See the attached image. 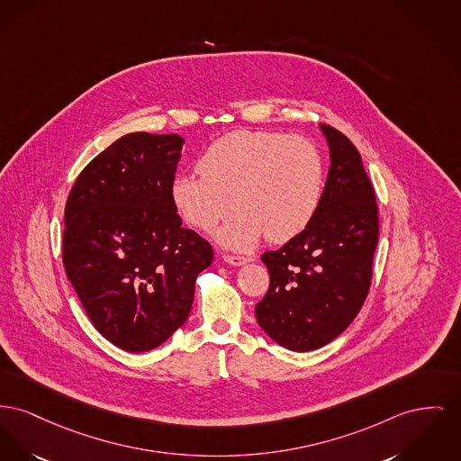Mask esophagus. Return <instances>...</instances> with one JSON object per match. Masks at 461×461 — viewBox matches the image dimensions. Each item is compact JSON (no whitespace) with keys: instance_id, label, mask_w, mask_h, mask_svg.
<instances>
[{"instance_id":"obj_1","label":"esophagus","mask_w":461,"mask_h":461,"mask_svg":"<svg viewBox=\"0 0 461 461\" xmlns=\"http://www.w3.org/2000/svg\"><path fill=\"white\" fill-rule=\"evenodd\" d=\"M224 261L228 263V265H233V267H242L245 265L247 261H250L249 258H245V256H233V254H224Z\"/></svg>"}]
</instances>
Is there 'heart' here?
<instances>
[{"label":"heart","mask_w":461,"mask_h":461,"mask_svg":"<svg viewBox=\"0 0 461 461\" xmlns=\"http://www.w3.org/2000/svg\"><path fill=\"white\" fill-rule=\"evenodd\" d=\"M198 174H179L170 202L193 228L211 231L235 205L237 216L217 233L226 247L249 250L265 235L282 244L317 214L325 170L319 148L301 136L235 131L219 137L196 163Z\"/></svg>","instance_id":"obj_1"}]
</instances>
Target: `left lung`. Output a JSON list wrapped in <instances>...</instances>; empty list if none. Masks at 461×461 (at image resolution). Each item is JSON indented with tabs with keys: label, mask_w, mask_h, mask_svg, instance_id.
Here are the masks:
<instances>
[{
	"label": "left lung",
	"mask_w": 461,
	"mask_h": 461,
	"mask_svg": "<svg viewBox=\"0 0 461 461\" xmlns=\"http://www.w3.org/2000/svg\"><path fill=\"white\" fill-rule=\"evenodd\" d=\"M329 174L313 221L278 250L261 256L270 289L256 304L261 329L280 347L312 352L338 338L367 298L378 245V205L360 153L321 125Z\"/></svg>",
	"instance_id": "left-lung-1"
}]
</instances>
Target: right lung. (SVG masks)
Masks as SVG:
<instances>
[{
	"label": "right lung",
	"instance_id": "add662e5",
	"mask_svg": "<svg viewBox=\"0 0 461 461\" xmlns=\"http://www.w3.org/2000/svg\"><path fill=\"white\" fill-rule=\"evenodd\" d=\"M185 139L132 132L88 163L69 191L62 261L94 327L125 352L160 347L186 322L212 247L170 202Z\"/></svg>",
	"mask_w": 461,
	"mask_h": 461
}]
</instances>
